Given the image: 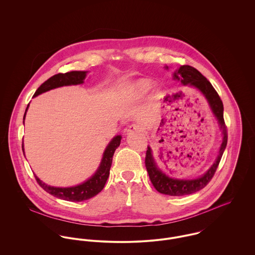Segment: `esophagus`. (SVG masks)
Here are the masks:
<instances>
[{"instance_id":"esophagus-1","label":"esophagus","mask_w":255,"mask_h":255,"mask_svg":"<svg viewBox=\"0 0 255 255\" xmlns=\"http://www.w3.org/2000/svg\"><path fill=\"white\" fill-rule=\"evenodd\" d=\"M141 126L140 124H137V123H135V124H132V125H130L129 126V128L127 129V133H133V132H141Z\"/></svg>"}]
</instances>
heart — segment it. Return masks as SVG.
I'll list each match as a JSON object with an SVG mask.
<instances>
[{
    "label": "heart",
    "mask_w": 255,
    "mask_h": 255,
    "mask_svg": "<svg viewBox=\"0 0 255 255\" xmlns=\"http://www.w3.org/2000/svg\"><path fill=\"white\" fill-rule=\"evenodd\" d=\"M151 87V83L147 80H140L138 81L133 88V93L135 96H141L145 94Z\"/></svg>",
    "instance_id": "1"
}]
</instances>
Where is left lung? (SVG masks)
<instances>
[{
	"mask_svg": "<svg viewBox=\"0 0 255 255\" xmlns=\"http://www.w3.org/2000/svg\"><path fill=\"white\" fill-rule=\"evenodd\" d=\"M174 78L181 80L184 85L194 86L198 89L204 97L207 99L209 106L213 112L214 115L219 121L220 128L223 132V141L219 149V154L214 162V164L210 167L202 177L195 180H178L172 179L162 173L155 165L154 159L151 154V149L147 145V149L145 152V167L147 170L150 182L157 192L163 195L172 196V197H182L197 193L203 189L213 178L216 170L218 168L219 162L222 158L223 152L226 148L228 141V132L227 126L223 116V103L216 92V90L211 85V83L198 71L195 67L190 65H182L176 72H174Z\"/></svg>",
	"mask_w": 255,
	"mask_h": 255,
	"instance_id": "left-lung-1",
	"label": "left lung"
}]
</instances>
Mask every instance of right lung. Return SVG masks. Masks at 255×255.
Returning a JSON list of instances; mask_svg holds the SVG:
<instances>
[{"label":"right lung","mask_w":255,"mask_h":255,"mask_svg":"<svg viewBox=\"0 0 255 255\" xmlns=\"http://www.w3.org/2000/svg\"><path fill=\"white\" fill-rule=\"evenodd\" d=\"M85 71H69L66 73H57L56 75L49 78L47 81H45L42 85L40 86L37 91L34 94V97L47 92L49 90L55 89L57 87L65 85H77L83 83V80L85 78ZM29 106V105H28ZM28 106L26 108V111L28 109ZM24 114L25 118V114ZM121 141V136H116L113 139V141L110 142L107 149L105 150L103 160L101 162V166L99 170L96 172V174L89 179L87 182L71 188H55L51 186H47L45 183H43L39 178H36L37 183L39 186L45 190L50 195L56 197V198H61L68 201H83L90 198H94L97 196L105 187L107 180L110 176V170L113 162V156L114 151L119 146ZM23 147V144H22ZM23 150V148H22ZM24 153V152H23Z\"/></svg>","instance_id":"right-lung-1"}]
</instances>
